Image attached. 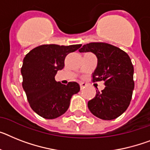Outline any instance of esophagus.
I'll return each instance as SVG.
<instances>
[{
  "instance_id": "esophagus-1",
  "label": "esophagus",
  "mask_w": 150,
  "mask_h": 150,
  "mask_svg": "<svg viewBox=\"0 0 150 150\" xmlns=\"http://www.w3.org/2000/svg\"><path fill=\"white\" fill-rule=\"evenodd\" d=\"M87 86V84L85 82H80V87H81V88H85V87Z\"/></svg>"
}]
</instances>
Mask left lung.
Segmentation results:
<instances>
[{
    "label": "left lung",
    "instance_id": "1",
    "mask_svg": "<svg viewBox=\"0 0 150 150\" xmlns=\"http://www.w3.org/2000/svg\"><path fill=\"white\" fill-rule=\"evenodd\" d=\"M80 52H91L98 58L92 74L93 81H104V90L97 91L94 98L88 102L90 111L97 117L114 120L129 107L134 88L133 65L127 53L120 48L105 42L84 45Z\"/></svg>",
    "mask_w": 150,
    "mask_h": 150
}]
</instances>
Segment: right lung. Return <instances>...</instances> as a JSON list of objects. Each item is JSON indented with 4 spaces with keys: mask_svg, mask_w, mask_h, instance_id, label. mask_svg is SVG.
Wrapping results in <instances>:
<instances>
[{
    "mask_svg": "<svg viewBox=\"0 0 150 150\" xmlns=\"http://www.w3.org/2000/svg\"><path fill=\"white\" fill-rule=\"evenodd\" d=\"M81 46L42 45L33 49L23 59V88L31 108L40 117L55 119L65 114L72 95L80 91L77 82L62 85L55 80V75L64 68L68 54Z\"/></svg>",
    "mask_w": 150,
    "mask_h": 150,
    "instance_id": "add662e5",
    "label": "right lung"
}]
</instances>
